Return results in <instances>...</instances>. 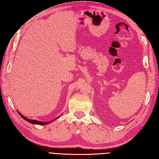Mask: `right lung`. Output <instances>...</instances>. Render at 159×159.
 Instances as JSON below:
<instances>
[{"instance_id": "1", "label": "right lung", "mask_w": 159, "mask_h": 159, "mask_svg": "<svg viewBox=\"0 0 159 159\" xmlns=\"http://www.w3.org/2000/svg\"><path fill=\"white\" fill-rule=\"evenodd\" d=\"M17 112H18V111H17ZM18 113L20 114V115L22 117V118H23V119L25 120L26 121H27V122H29L32 123V124H34V125H46L50 124V123L52 121H53V120H52V121H50V122H41V121H39V120H31V119H29L26 118L25 116H24L23 115H22L20 113H19V112H18ZM58 118H59V116H57L56 119H58Z\"/></svg>"}]
</instances>
